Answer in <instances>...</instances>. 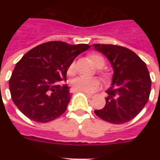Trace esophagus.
<instances>
[{
	"instance_id": "obj_1",
	"label": "esophagus",
	"mask_w": 160,
	"mask_h": 160,
	"mask_svg": "<svg viewBox=\"0 0 160 160\" xmlns=\"http://www.w3.org/2000/svg\"><path fill=\"white\" fill-rule=\"evenodd\" d=\"M86 95H87V97L90 98V99H92V98H94L95 96V95H93V94H86Z\"/></svg>"
}]
</instances>
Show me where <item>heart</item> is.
Segmentation results:
<instances>
[{
    "instance_id": "1",
    "label": "heart",
    "mask_w": 160,
    "mask_h": 160,
    "mask_svg": "<svg viewBox=\"0 0 160 160\" xmlns=\"http://www.w3.org/2000/svg\"><path fill=\"white\" fill-rule=\"evenodd\" d=\"M92 62L97 68H102L105 65V58L98 54L90 55ZM75 73V63L72 62L67 69V74L73 75ZM71 86L75 91L84 93H93L100 88V82L96 78H89L85 76H78L71 80Z\"/></svg>"
}]
</instances>
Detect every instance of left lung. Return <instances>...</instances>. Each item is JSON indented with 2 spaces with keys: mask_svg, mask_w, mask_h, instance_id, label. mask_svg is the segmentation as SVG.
<instances>
[{
  "mask_svg": "<svg viewBox=\"0 0 160 160\" xmlns=\"http://www.w3.org/2000/svg\"><path fill=\"white\" fill-rule=\"evenodd\" d=\"M95 51L105 55L114 75L111 86L105 91V106L95 110L100 119L111 124L130 121L148 102L151 80L146 64L134 51L123 46L94 44Z\"/></svg>",
  "mask_w": 160,
  "mask_h": 160,
  "instance_id": "left-lung-1",
  "label": "left lung"
}]
</instances>
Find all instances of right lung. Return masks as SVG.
<instances>
[{
  "instance_id": "add662e5",
  "label": "right lung",
  "mask_w": 160,
  "mask_h": 160,
  "mask_svg": "<svg viewBox=\"0 0 160 160\" xmlns=\"http://www.w3.org/2000/svg\"><path fill=\"white\" fill-rule=\"evenodd\" d=\"M90 47L87 44L49 41L25 54L9 80L11 99L21 113L39 123L64 114L71 98L70 89L63 84L67 69Z\"/></svg>"
}]
</instances>
